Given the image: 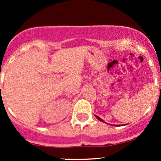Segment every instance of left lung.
Instances as JSON below:
<instances>
[{"instance_id": "obj_1", "label": "left lung", "mask_w": 161, "mask_h": 161, "mask_svg": "<svg viewBox=\"0 0 161 161\" xmlns=\"http://www.w3.org/2000/svg\"><path fill=\"white\" fill-rule=\"evenodd\" d=\"M95 117L96 118H97V119H98V120H100V121H101V122H104V123H105V122L104 121V120H103V119H101V118H100L99 117V116H96V115H95Z\"/></svg>"}]
</instances>
